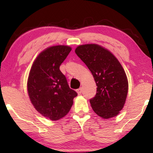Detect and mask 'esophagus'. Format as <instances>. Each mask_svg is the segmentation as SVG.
<instances>
[{"instance_id":"1","label":"esophagus","mask_w":153,"mask_h":153,"mask_svg":"<svg viewBox=\"0 0 153 153\" xmlns=\"http://www.w3.org/2000/svg\"><path fill=\"white\" fill-rule=\"evenodd\" d=\"M77 93H78V94H79V95L81 94V93H82V88H81L77 89Z\"/></svg>"}]
</instances>
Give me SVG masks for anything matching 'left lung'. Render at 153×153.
<instances>
[{"label":"left lung","instance_id":"1","mask_svg":"<svg viewBox=\"0 0 153 153\" xmlns=\"http://www.w3.org/2000/svg\"><path fill=\"white\" fill-rule=\"evenodd\" d=\"M75 53L86 65L97 85L90 103L95 113L103 119L119 114L125 103L128 80L124 70L111 52L96 44L80 45Z\"/></svg>","mask_w":153,"mask_h":153}]
</instances>
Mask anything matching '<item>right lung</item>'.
Masks as SVG:
<instances>
[{"label":"right lung","instance_id":"1","mask_svg":"<svg viewBox=\"0 0 153 153\" xmlns=\"http://www.w3.org/2000/svg\"><path fill=\"white\" fill-rule=\"evenodd\" d=\"M71 51V47L65 45L44 50L34 60L28 78L27 90L31 103L39 113L51 120L65 117L78 95L70 88L59 70Z\"/></svg>","mask_w":153,"mask_h":153}]
</instances>
